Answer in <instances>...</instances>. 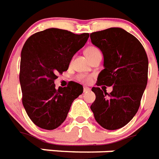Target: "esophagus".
Masks as SVG:
<instances>
[{"instance_id": "esophagus-1", "label": "esophagus", "mask_w": 159, "mask_h": 159, "mask_svg": "<svg viewBox=\"0 0 159 159\" xmlns=\"http://www.w3.org/2000/svg\"><path fill=\"white\" fill-rule=\"evenodd\" d=\"M89 91H90V88H88V87H84V88H83V92H84V93H88Z\"/></svg>"}]
</instances>
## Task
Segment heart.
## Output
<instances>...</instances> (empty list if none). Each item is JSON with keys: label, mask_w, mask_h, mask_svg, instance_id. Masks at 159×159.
Returning <instances> with one entry per match:
<instances>
[{"label": "heart", "mask_w": 159, "mask_h": 159, "mask_svg": "<svg viewBox=\"0 0 159 159\" xmlns=\"http://www.w3.org/2000/svg\"><path fill=\"white\" fill-rule=\"evenodd\" d=\"M85 54L88 57V58L89 60H92L93 57H95L97 56L102 55L101 52L99 50L98 47H88L86 51H85ZM77 79L80 82H88L90 80V77H88V76H85V75H80L77 77Z\"/></svg>", "instance_id": "heart-1"}]
</instances>
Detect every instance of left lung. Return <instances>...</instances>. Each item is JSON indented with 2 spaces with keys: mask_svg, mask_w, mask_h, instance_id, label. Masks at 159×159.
Returning <instances> with one entry per match:
<instances>
[{
  "mask_svg": "<svg viewBox=\"0 0 159 159\" xmlns=\"http://www.w3.org/2000/svg\"><path fill=\"white\" fill-rule=\"evenodd\" d=\"M90 37L103 55L104 69L97 85L112 86L110 93L102 88H92L96 99L91 110L102 128L116 130L128 124L139 110L148 82L147 54L141 42L123 28L96 31Z\"/></svg>",
  "mask_w": 159,
  "mask_h": 159,
  "instance_id": "obj_1",
  "label": "left lung"
}]
</instances>
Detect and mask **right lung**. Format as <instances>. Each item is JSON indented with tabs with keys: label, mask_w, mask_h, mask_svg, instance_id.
<instances>
[{
	"label": "right lung",
	"mask_w": 159,
	"mask_h": 159,
	"mask_svg": "<svg viewBox=\"0 0 159 159\" xmlns=\"http://www.w3.org/2000/svg\"><path fill=\"white\" fill-rule=\"evenodd\" d=\"M89 37L66 30L49 28L26 40L20 53V84L22 104L31 120L43 129L58 128L66 118L72 102L83 93V87L70 82L55 88L57 73L68 69L72 57Z\"/></svg>",
	"instance_id": "right-lung-1"
}]
</instances>
